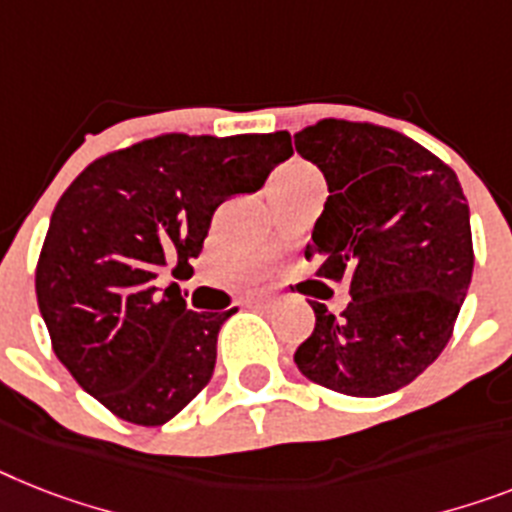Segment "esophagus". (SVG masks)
<instances>
[{"label":"esophagus","mask_w":512,"mask_h":512,"mask_svg":"<svg viewBox=\"0 0 512 512\" xmlns=\"http://www.w3.org/2000/svg\"><path fill=\"white\" fill-rule=\"evenodd\" d=\"M274 301H277V295L272 290H256V293L246 295V303H251V306H272Z\"/></svg>","instance_id":"obj_1"}]
</instances>
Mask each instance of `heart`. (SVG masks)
<instances>
[{
    "instance_id": "heart-1",
    "label": "heart",
    "mask_w": 512,
    "mask_h": 512,
    "mask_svg": "<svg viewBox=\"0 0 512 512\" xmlns=\"http://www.w3.org/2000/svg\"><path fill=\"white\" fill-rule=\"evenodd\" d=\"M295 172H298V170H290V172H285V177H293Z\"/></svg>"
}]
</instances>
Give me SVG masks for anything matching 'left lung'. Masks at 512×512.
Wrapping results in <instances>:
<instances>
[{
	"label": "left lung",
	"mask_w": 512,
	"mask_h": 512,
	"mask_svg": "<svg viewBox=\"0 0 512 512\" xmlns=\"http://www.w3.org/2000/svg\"><path fill=\"white\" fill-rule=\"evenodd\" d=\"M295 151L329 188L306 259L319 261V280L348 282L353 298L340 316L311 301L314 332L295 363L340 395H390L437 361L471 285L474 240L458 175L374 122L319 120L295 133Z\"/></svg>",
	"instance_id": "1"
}]
</instances>
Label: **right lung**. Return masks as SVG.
I'll list each match as a JSON object with an SVG mask.
<instances>
[{
	"label": "right lung",
	"instance_id": "obj_1",
	"mask_svg": "<svg viewBox=\"0 0 512 512\" xmlns=\"http://www.w3.org/2000/svg\"><path fill=\"white\" fill-rule=\"evenodd\" d=\"M290 135L162 133L109 151L54 206L36 264L52 348L75 382L135 426H162L209 384L230 311H190L162 266L193 272L222 201L253 193Z\"/></svg>",
	"mask_w": 512,
	"mask_h": 512
}]
</instances>
